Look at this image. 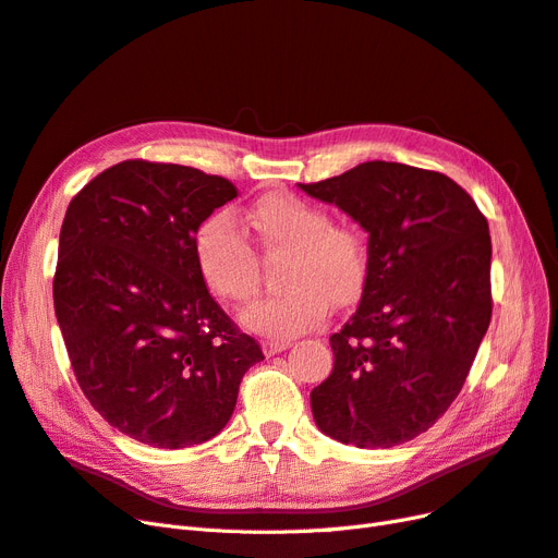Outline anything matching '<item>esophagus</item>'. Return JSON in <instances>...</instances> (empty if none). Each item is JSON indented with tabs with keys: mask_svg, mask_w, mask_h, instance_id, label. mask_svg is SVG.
Returning <instances> with one entry per match:
<instances>
[{
	"mask_svg": "<svg viewBox=\"0 0 558 558\" xmlns=\"http://www.w3.org/2000/svg\"><path fill=\"white\" fill-rule=\"evenodd\" d=\"M288 345H291V339H265L263 351H265V355H277V353L286 351Z\"/></svg>",
	"mask_w": 558,
	"mask_h": 558,
	"instance_id": "1",
	"label": "esophagus"
}]
</instances>
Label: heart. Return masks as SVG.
Here are the masks:
<instances>
[{"mask_svg":"<svg viewBox=\"0 0 558 558\" xmlns=\"http://www.w3.org/2000/svg\"><path fill=\"white\" fill-rule=\"evenodd\" d=\"M265 254H286L277 295L248 306L242 323L267 337H293L330 314L332 302L353 304L372 277L369 233L353 219H332L318 203L286 191L258 198L246 213ZM201 275L233 304L252 302L260 288V258L235 219L217 213L196 230Z\"/></svg>","mask_w":558,"mask_h":558,"instance_id":"obj_1","label":"heart"}]
</instances>
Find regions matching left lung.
<instances>
[{
    "mask_svg": "<svg viewBox=\"0 0 558 558\" xmlns=\"http://www.w3.org/2000/svg\"><path fill=\"white\" fill-rule=\"evenodd\" d=\"M369 233L372 277L330 337L332 374L312 390L320 432L392 448L427 432L462 392L492 320V238L444 172L392 161L300 184Z\"/></svg>",
    "mask_w": 558,
    "mask_h": 558,
    "instance_id": "8db88e82",
    "label": "left lung"
}]
</instances>
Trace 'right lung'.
<instances>
[{"mask_svg": "<svg viewBox=\"0 0 558 558\" xmlns=\"http://www.w3.org/2000/svg\"><path fill=\"white\" fill-rule=\"evenodd\" d=\"M238 186L129 159L66 207L52 298L75 380L108 425L178 450L217 436L265 355L209 295L196 230Z\"/></svg>", "mask_w": 558, "mask_h": 558, "instance_id": "right-lung-1", "label": "right lung"}]
</instances>
